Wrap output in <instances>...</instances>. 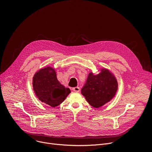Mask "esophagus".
Returning <instances> with one entry per match:
<instances>
[{
	"label": "esophagus",
	"instance_id": "obj_1",
	"mask_svg": "<svg viewBox=\"0 0 152 152\" xmlns=\"http://www.w3.org/2000/svg\"><path fill=\"white\" fill-rule=\"evenodd\" d=\"M73 90L75 92H79L80 91V88L79 86H76V87H74L73 88Z\"/></svg>",
	"mask_w": 152,
	"mask_h": 152
}]
</instances>
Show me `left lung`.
Returning a JSON list of instances; mask_svg holds the SVG:
<instances>
[{"label": "left lung", "instance_id": "1", "mask_svg": "<svg viewBox=\"0 0 152 152\" xmlns=\"http://www.w3.org/2000/svg\"><path fill=\"white\" fill-rule=\"evenodd\" d=\"M117 88L118 83L114 76L103 69L98 75L90 73L81 93L90 104L97 108L114 97Z\"/></svg>", "mask_w": 152, "mask_h": 152}]
</instances>
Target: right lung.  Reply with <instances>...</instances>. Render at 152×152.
<instances>
[{"instance_id":"add662e5","label":"right lung","mask_w":152,"mask_h":152,"mask_svg":"<svg viewBox=\"0 0 152 152\" xmlns=\"http://www.w3.org/2000/svg\"><path fill=\"white\" fill-rule=\"evenodd\" d=\"M33 88L39 100L53 107L60 104L71 92L58 81L55 70L50 67L41 69L35 74Z\"/></svg>"}]
</instances>
